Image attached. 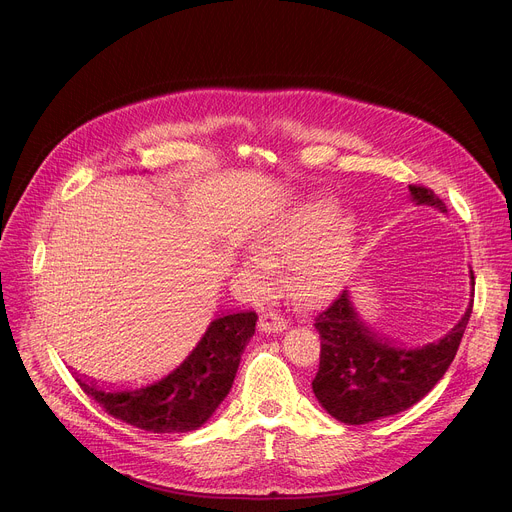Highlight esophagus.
I'll return each mask as SVG.
<instances>
[{
	"label": "esophagus",
	"instance_id": "obj_1",
	"mask_svg": "<svg viewBox=\"0 0 512 512\" xmlns=\"http://www.w3.org/2000/svg\"><path fill=\"white\" fill-rule=\"evenodd\" d=\"M259 326H261L263 332H281V330L287 326V322H285V318L279 316L277 312L267 310V312H263V314L259 316Z\"/></svg>",
	"mask_w": 512,
	"mask_h": 512
}]
</instances>
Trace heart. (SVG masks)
<instances>
[{"instance_id": "heart-1", "label": "heart", "mask_w": 512, "mask_h": 512, "mask_svg": "<svg viewBox=\"0 0 512 512\" xmlns=\"http://www.w3.org/2000/svg\"><path fill=\"white\" fill-rule=\"evenodd\" d=\"M354 247L350 216L330 198H312L281 214L259 235L251 273L257 285L273 281L287 263V287L304 304H318L342 285Z\"/></svg>"}]
</instances>
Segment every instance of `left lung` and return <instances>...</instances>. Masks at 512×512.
I'll return each mask as SVG.
<instances>
[{
	"instance_id": "8db88e82",
	"label": "left lung",
	"mask_w": 512,
	"mask_h": 512,
	"mask_svg": "<svg viewBox=\"0 0 512 512\" xmlns=\"http://www.w3.org/2000/svg\"><path fill=\"white\" fill-rule=\"evenodd\" d=\"M409 190L417 204L448 212L444 200L431 188L409 184ZM470 277L474 281V273ZM470 314L472 304L462 320L437 342L403 346L364 324L344 289L314 318L320 334V367L312 381L316 399L346 425H362L409 409L446 375Z\"/></svg>"
}]
</instances>
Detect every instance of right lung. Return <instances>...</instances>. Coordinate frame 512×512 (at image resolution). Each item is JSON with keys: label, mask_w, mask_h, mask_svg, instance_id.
<instances>
[{"label": "right lung", "mask_w": 512, "mask_h": 512, "mask_svg": "<svg viewBox=\"0 0 512 512\" xmlns=\"http://www.w3.org/2000/svg\"><path fill=\"white\" fill-rule=\"evenodd\" d=\"M255 322L253 310L216 316L176 367L154 381L115 387L72 375L105 413L123 423L154 433L192 431L229 395Z\"/></svg>", "instance_id": "1"}]
</instances>
